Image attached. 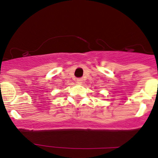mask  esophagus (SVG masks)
Instances as JSON below:
<instances>
[{
	"instance_id": "obj_1",
	"label": "esophagus",
	"mask_w": 158,
	"mask_h": 158,
	"mask_svg": "<svg viewBox=\"0 0 158 158\" xmlns=\"http://www.w3.org/2000/svg\"><path fill=\"white\" fill-rule=\"evenodd\" d=\"M83 82V80H82V78H77L76 80V83L77 84H81Z\"/></svg>"
}]
</instances>
